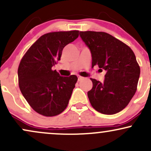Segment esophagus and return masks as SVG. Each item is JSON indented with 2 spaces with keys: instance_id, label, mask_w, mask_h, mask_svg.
<instances>
[{
  "instance_id": "obj_1",
  "label": "esophagus",
  "mask_w": 151,
  "mask_h": 151,
  "mask_svg": "<svg viewBox=\"0 0 151 151\" xmlns=\"http://www.w3.org/2000/svg\"><path fill=\"white\" fill-rule=\"evenodd\" d=\"M83 79V77H80V76H79V77H78V81H81V79Z\"/></svg>"
}]
</instances>
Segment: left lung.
Wrapping results in <instances>:
<instances>
[{
  "mask_svg": "<svg viewBox=\"0 0 151 151\" xmlns=\"http://www.w3.org/2000/svg\"><path fill=\"white\" fill-rule=\"evenodd\" d=\"M79 35L91 52L92 67L98 65L106 72L102 83L91 78L90 103L101 114L119 113L134 96L139 79L140 67L133 50L106 32L85 31Z\"/></svg>",
  "mask_w": 151,
  "mask_h": 151,
  "instance_id": "1",
  "label": "left lung"
}]
</instances>
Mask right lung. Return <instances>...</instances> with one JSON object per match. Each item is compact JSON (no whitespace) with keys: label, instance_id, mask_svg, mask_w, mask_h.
<instances>
[{"label":"right lung","instance_id":"obj_1","mask_svg":"<svg viewBox=\"0 0 151 151\" xmlns=\"http://www.w3.org/2000/svg\"><path fill=\"white\" fill-rule=\"evenodd\" d=\"M79 36V31L43 35L32 46L19 65V87L33 110L45 116L61 114L68 105L77 77H62L53 66L60 60L62 50Z\"/></svg>","mask_w":151,"mask_h":151}]
</instances>
